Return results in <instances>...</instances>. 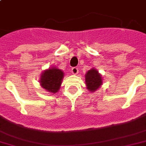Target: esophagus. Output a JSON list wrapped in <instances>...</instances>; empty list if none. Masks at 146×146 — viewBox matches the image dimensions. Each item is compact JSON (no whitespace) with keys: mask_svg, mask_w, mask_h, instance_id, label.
Returning <instances> with one entry per match:
<instances>
[{"mask_svg":"<svg viewBox=\"0 0 146 146\" xmlns=\"http://www.w3.org/2000/svg\"><path fill=\"white\" fill-rule=\"evenodd\" d=\"M72 72L74 74H78V68H76V67H74V68H72Z\"/></svg>","mask_w":146,"mask_h":146,"instance_id":"esophagus-1","label":"esophagus"}]
</instances>
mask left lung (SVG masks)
<instances>
[{
    "label": "left lung",
    "instance_id": "left-lung-1",
    "mask_svg": "<svg viewBox=\"0 0 146 146\" xmlns=\"http://www.w3.org/2000/svg\"><path fill=\"white\" fill-rule=\"evenodd\" d=\"M86 84L89 91L94 92L102 85L100 74L95 69H91L86 74Z\"/></svg>",
    "mask_w": 146,
    "mask_h": 146
}]
</instances>
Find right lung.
<instances>
[{
	"label": "right lung",
	"mask_w": 146,
	"mask_h": 146,
	"mask_svg": "<svg viewBox=\"0 0 146 146\" xmlns=\"http://www.w3.org/2000/svg\"><path fill=\"white\" fill-rule=\"evenodd\" d=\"M64 73L57 68H50L42 72L40 79V85L49 92L55 93L60 89Z\"/></svg>",
	"instance_id": "obj_1"
}]
</instances>
